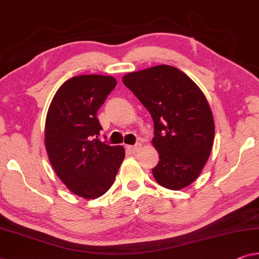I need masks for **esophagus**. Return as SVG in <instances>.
Wrapping results in <instances>:
<instances>
[{
    "mask_svg": "<svg viewBox=\"0 0 259 259\" xmlns=\"http://www.w3.org/2000/svg\"><path fill=\"white\" fill-rule=\"evenodd\" d=\"M127 151L130 152V153H137L138 151L141 148V144H136V145H131V146H127Z\"/></svg>",
    "mask_w": 259,
    "mask_h": 259,
    "instance_id": "1",
    "label": "esophagus"
}]
</instances>
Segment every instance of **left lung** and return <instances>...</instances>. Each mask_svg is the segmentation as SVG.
I'll use <instances>...</instances> for the list:
<instances>
[{
    "mask_svg": "<svg viewBox=\"0 0 259 259\" xmlns=\"http://www.w3.org/2000/svg\"><path fill=\"white\" fill-rule=\"evenodd\" d=\"M153 119L152 144L159 162L152 169L159 185L182 190L199 177L214 139L211 108L200 88L182 70L160 65L122 77Z\"/></svg>",
    "mask_w": 259,
    "mask_h": 259,
    "instance_id": "obj_1",
    "label": "left lung"
}]
</instances>
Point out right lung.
<instances>
[{"label":"right lung","instance_id":"add662e5","mask_svg":"<svg viewBox=\"0 0 259 259\" xmlns=\"http://www.w3.org/2000/svg\"><path fill=\"white\" fill-rule=\"evenodd\" d=\"M115 86L113 76H74L56 92L46 118L49 161L68 190L84 199L107 192L125 158L122 146L99 139L97 113Z\"/></svg>","mask_w":259,"mask_h":259}]
</instances>
